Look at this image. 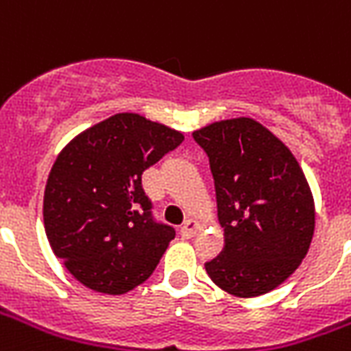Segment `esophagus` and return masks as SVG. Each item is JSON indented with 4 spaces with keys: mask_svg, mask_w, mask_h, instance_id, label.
<instances>
[{
    "mask_svg": "<svg viewBox=\"0 0 351 351\" xmlns=\"http://www.w3.org/2000/svg\"><path fill=\"white\" fill-rule=\"evenodd\" d=\"M199 229V223L195 220H186L182 223V228H180V235L184 237V239H191V237L197 233Z\"/></svg>",
    "mask_w": 351,
    "mask_h": 351,
    "instance_id": "esophagus-1",
    "label": "esophagus"
}]
</instances>
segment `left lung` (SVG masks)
Listing matches in <instances>:
<instances>
[{"label": "left lung", "instance_id": "obj_1", "mask_svg": "<svg viewBox=\"0 0 351 351\" xmlns=\"http://www.w3.org/2000/svg\"><path fill=\"white\" fill-rule=\"evenodd\" d=\"M208 156L223 250L205 269L237 297L278 287L301 265L314 235V199L299 163L252 118L193 131Z\"/></svg>", "mask_w": 351, "mask_h": 351}]
</instances>
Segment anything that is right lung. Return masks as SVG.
I'll list each match as a JSON object with an SVG mask.
<instances>
[{"mask_svg":"<svg viewBox=\"0 0 351 351\" xmlns=\"http://www.w3.org/2000/svg\"><path fill=\"white\" fill-rule=\"evenodd\" d=\"M182 141L180 131L122 112L58 156L45 190V231L80 284L120 295L152 274L176 233L154 218L143 173Z\"/></svg>","mask_w":351,"mask_h":351,"instance_id":"obj_1","label":"right lung"}]
</instances>
